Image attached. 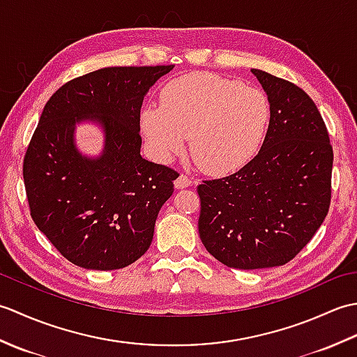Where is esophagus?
I'll list each match as a JSON object with an SVG mask.
<instances>
[{"label": "esophagus", "instance_id": "esophagus-1", "mask_svg": "<svg viewBox=\"0 0 357 357\" xmlns=\"http://www.w3.org/2000/svg\"><path fill=\"white\" fill-rule=\"evenodd\" d=\"M190 185H192V179L185 176V174H179L178 179L174 181V187H176V188H187Z\"/></svg>", "mask_w": 357, "mask_h": 357}]
</instances>
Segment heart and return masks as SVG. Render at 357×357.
<instances>
[{
  "label": "heart",
  "mask_w": 357,
  "mask_h": 357,
  "mask_svg": "<svg viewBox=\"0 0 357 357\" xmlns=\"http://www.w3.org/2000/svg\"><path fill=\"white\" fill-rule=\"evenodd\" d=\"M270 104L259 89L213 73H188L161 90V105L141 112V130L158 161L169 162L185 149L202 172H238L259 150Z\"/></svg>",
  "instance_id": "b5f03b06"
}]
</instances>
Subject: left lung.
<instances>
[{
  "label": "left lung",
  "mask_w": 357,
  "mask_h": 357,
  "mask_svg": "<svg viewBox=\"0 0 357 357\" xmlns=\"http://www.w3.org/2000/svg\"><path fill=\"white\" fill-rule=\"evenodd\" d=\"M252 73L270 104L259 153L234 174L198 187L202 244L239 270L291 261L324 222L331 198L333 147L316 104L291 82Z\"/></svg>",
  "instance_id": "left-lung-1"
}]
</instances>
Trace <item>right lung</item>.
Returning a JSON list of instances; mask_svg holds the SVG:
<instances>
[{
    "label": "right lung",
    "mask_w": 357,
    "mask_h": 357,
    "mask_svg": "<svg viewBox=\"0 0 357 357\" xmlns=\"http://www.w3.org/2000/svg\"><path fill=\"white\" fill-rule=\"evenodd\" d=\"M173 66L107 67L72 79L45 104L22 176L33 222L67 261L87 270H118L138 261L179 174L141 156L144 96ZM105 136L92 157L76 127Z\"/></svg>",
    "instance_id": "1"
}]
</instances>
